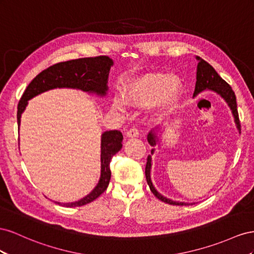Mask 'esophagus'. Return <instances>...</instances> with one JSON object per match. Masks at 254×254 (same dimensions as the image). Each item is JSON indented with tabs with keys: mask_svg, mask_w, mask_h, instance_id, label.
Masks as SVG:
<instances>
[{
	"mask_svg": "<svg viewBox=\"0 0 254 254\" xmlns=\"http://www.w3.org/2000/svg\"><path fill=\"white\" fill-rule=\"evenodd\" d=\"M138 135H139V132L136 127L129 128V131H127V138H132V137H138Z\"/></svg>",
	"mask_w": 254,
	"mask_h": 254,
	"instance_id": "obj_1",
	"label": "esophagus"
}]
</instances>
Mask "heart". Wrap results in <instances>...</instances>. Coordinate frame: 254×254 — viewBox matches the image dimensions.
Wrapping results in <instances>:
<instances>
[{
	"mask_svg": "<svg viewBox=\"0 0 254 254\" xmlns=\"http://www.w3.org/2000/svg\"><path fill=\"white\" fill-rule=\"evenodd\" d=\"M182 91V84L176 76L164 74H148L136 79L127 87L123 98L115 96L113 110L125 113L127 104L143 107L150 106L158 101L159 116H164L176 105Z\"/></svg>",
	"mask_w": 254,
	"mask_h": 254,
	"instance_id": "heart-1",
	"label": "heart"
}]
</instances>
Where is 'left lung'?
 I'll return each mask as SVG.
<instances>
[{"instance_id":"obj_1","label":"left lung","mask_w":254,"mask_h":254,"mask_svg":"<svg viewBox=\"0 0 254 254\" xmlns=\"http://www.w3.org/2000/svg\"><path fill=\"white\" fill-rule=\"evenodd\" d=\"M195 59L199 62L198 66H197V81H195V86H194V91H193V98L197 97L199 93L203 92L205 90H209L216 92L217 95H219L224 101H226L228 106L230 107V110L233 114L234 117V122L236 125V127L238 129V132L241 133V123H240V118H238V112H237V104H236V97L234 91L232 90L231 86L220 77V75L217 73L216 70L209 64L207 62L204 60H202L201 57L195 56ZM161 129H156V131H151L148 134V142L150 143V146L155 147L156 144L159 141V136L158 133ZM155 149L151 150V154L153 155ZM151 168H152V156L149 155L147 159V165H146V179H147V183L150 187L151 191L153 192L155 197L161 200L165 203L172 204V205H190L194 203H186V202H179V201H172L168 198L164 197L162 193H159L156 188L154 187L153 183H152L151 180Z\"/></svg>"}]
</instances>
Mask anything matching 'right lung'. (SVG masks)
Instances as JSON below:
<instances>
[{
  "label": "right lung",
  "instance_id": "obj_1",
  "mask_svg": "<svg viewBox=\"0 0 254 254\" xmlns=\"http://www.w3.org/2000/svg\"><path fill=\"white\" fill-rule=\"evenodd\" d=\"M113 64V60L108 56H98L59 63L43 70L26 87L18 104L17 120L19 128L21 115L25 111L27 101L42 92L55 88H72L105 97L108 90V74ZM122 139L123 136L117 129L103 132L101 135V176L98 184L81 200L69 203H56L67 207L82 206L90 203L102 194L111 181V159L121 150Z\"/></svg>",
  "mask_w": 254,
  "mask_h": 254
}]
</instances>
